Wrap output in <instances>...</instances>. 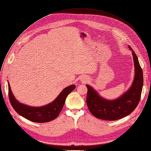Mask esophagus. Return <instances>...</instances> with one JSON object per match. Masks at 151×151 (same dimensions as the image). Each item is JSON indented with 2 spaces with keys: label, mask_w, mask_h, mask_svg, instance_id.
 Here are the masks:
<instances>
[{
  "label": "esophagus",
  "mask_w": 151,
  "mask_h": 151,
  "mask_svg": "<svg viewBox=\"0 0 151 151\" xmlns=\"http://www.w3.org/2000/svg\"><path fill=\"white\" fill-rule=\"evenodd\" d=\"M84 82H87V79H84V78H83V81H82Z\"/></svg>",
  "instance_id": "esophagus-1"
}]
</instances>
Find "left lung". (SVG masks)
Wrapping results in <instances>:
<instances>
[{"label":"left lung","mask_w":151,"mask_h":151,"mask_svg":"<svg viewBox=\"0 0 151 151\" xmlns=\"http://www.w3.org/2000/svg\"><path fill=\"white\" fill-rule=\"evenodd\" d=\"M135 66V76L132 86L117 99L108 101L102 98L89 85H86L87 105L93 116L102 120L116 121L128 116L136 108L141 99L143 86L142 70L136 54L131 47Z\"/></svg>","instance_id":"1"}]
</instances>
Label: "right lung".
Listing matches in <instances>:
<instances>
[{
    "label": "right lung",
    "mask_w": 151,
    "mask_h": 151,
    "mask_svg": "<svg viewBox=\"0 0 151 151\" xmlns=\"http://www.w3.org/2000/svg\"><path fill=\"white\" fill-rule=\"evenodd\" d=\"M8 87L9 101L14 110L19 115L30 121L43 123L52 121L58 117L63 108L66 97L75 89L76 86L72 85L67 87L52 102L39 107L28 106L19 102L15 99L9 84H8Z\"/></svg>",
    "instance_id": "add662e5"
}]
</instances>
